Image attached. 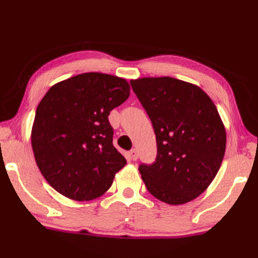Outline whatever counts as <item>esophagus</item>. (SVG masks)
I'll list each match as a JSON object with an SVG mask.
<instances>
[{
	"label": "esophagus",
	"instance_id": "34e87169",
	"mask_svg": "<svg viewBox=\"0 0 258 258\" xmlns=\"http://www.w3.org/2000/svg\"><path fill=\"white\" fill-rule=\"evenodd\" d=\"M130 156H131V158H132L133 161L138 160L139 154H138V151H136V149H133V150L130 151Z\"/></svg>",
	"mask_w": 258,
	"mask_h": 258
}]
</instances>
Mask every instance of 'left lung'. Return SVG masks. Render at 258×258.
<instances>
[{
    "mask_svg": "<svg viewBox=\"0 0 258 258\" xmlns=\"http://www.w3.org/2000/svg\"><path fill=\"white\" fill-rule=\"evenodd\" d=\"M156 135L157 155L139 171L147 190L164 203L193 201L215 178L226 132L215 104L199 86L168 78L131 81Z\"/></svg>",
    "mask_w": 258,
    "mask_h": 258,
    "instance_id": "left-lung-1",
    "label": "left lung"
}]
</instances>
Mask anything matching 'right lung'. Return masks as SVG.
Segmentation results:
<instances>
[{
  "instance_id": "1",
  "label": "right lung",
  "mask_w": 258,
  "mask_h": 258,
  "mask_svg": "<svg viewBox=\"0 0 258 258\" xmlns=\"http://www.w3.org/2000/svg\"><path fill=\"white\" fill-rule=\"evenodd\" d=\"M130 96L126 80L83 73L53 85L38 104L32 149L52 187L74 201H91L111 187L126 160L113 145L109 112Z\"/></svg>"
}]
</instances>
